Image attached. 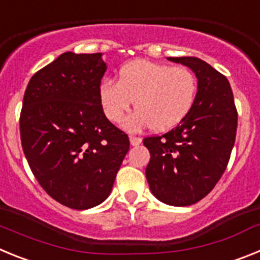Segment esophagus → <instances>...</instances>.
Segmentation results:
<instances>
[{"instance_id": "34e87169", "label": "esophagus", "mask_w": 260, "mask_h": 260, "mask_svg": "<svg viewBox=\"0 0 260 260\" xmlns=\"http://www.w3.org/2000/svg\"><path fill=\"white\" fill-rule=\"evenodd\" d=\"M130 143H132V146H139L142 143V138L130 135Z\"/></svg>"}]
</instances>
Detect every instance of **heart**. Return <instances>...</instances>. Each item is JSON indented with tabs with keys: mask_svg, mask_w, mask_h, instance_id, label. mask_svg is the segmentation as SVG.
Listing matches in <instances>:
<instances>
[{
	"mask_svg": "<svg viewBox=\"0 0 260 260\" xmlns=\"http://www.w3.org/2000/svg\"><path fill=\"white\" fill-rule=\"evenodd\" d=\"M197 91L198 83L189 69L134 61L119 70L118 80L107 79L100 84L99 99L112 122H121L134 102L137 112L126 118V128L139 132L151 126L165 132L189 114Z\"/></svg>",
	"mask_w": 260,
	"mask_h": 260,
	"instance_id": "1",
	"label": "heart"
}]
</instances>
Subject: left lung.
Wrapping results in <instances>:
<instances>
[{"label": "left lung", "instance_id": "obj_1", "mask_svg": "<svg viewBox=\"0 0 260 260\" xmlns=\"http://www.w3.org/2000/svg\"><path fill=\"white\" fill-rule=\"evenodd\" d=\"M194 71L198 92L189 114L162 135L147 137L146 177L152 194L169 206L203 199L226 169L237 132V109L228 79L197 57H169Z\"/></svg>", "mask_w": 260, "mask_h": 260}]
</instances>
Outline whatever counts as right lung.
Wrapping results in <instances>:
<instances>
[{
	"label": "right lung",
	"mask_w": 260,
	"mask_h": 260,
	"mask_svg": "<svg viewBox=\"0 0 260 260\" xmlns=\"http://www.w3.org/2000/svg\"><path fill=\"white\" fill-rule=\"evenodd\" d=\"M102 53H62L29 79L20 141L32 173L54 201L87 210L109 197L130 148L99 99Z\"/></svg>",
	"instance_id": "1"
}]
</instances>
